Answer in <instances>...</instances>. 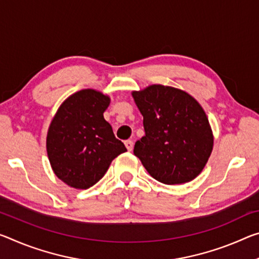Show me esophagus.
<instances>
[{"instance_id": "1", "label": "esophagus", "mask_w": 259, "mask_h": 259, "mask_svg": "<svg viewBox=\"0 0 259 259\" xmlns=\"http://www.w3.org/2000/svg\"><path fill=\"white\" fill-rule=\"evenodd\" d=\"M124 145L126 147V150L133 151V149H134V142L133 141H130V139H128V141L124 142Z\"/></svg>"}]
</instances>
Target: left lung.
<instances>
[{"mask_svg":"<svg viewBox=\"0 0 259 259\" xmlns=\"http://www.w3.org/2000/svg\"><path fill=\"white\" fill-rule=\"evenodd\" d=\"M133 97L145 130L135 144V155L159 182H190L203 170L213 149L202 106L182 90L163 85L134 91Z\"/></svg>","mask_w":259,"mask_h":259,"instance_id":"1","label":"left lung"}]
</instances>
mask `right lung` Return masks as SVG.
I'll return each mask as SVG.
<instances>
[{"label":"right lung","mask_w":259,"mask_h":259,"mask_svg":"<svg viewBox=\"0 0 259 259\" xmlns=\"http://www.w3.org/2000/svg\"><path fill=\"white\" fill-rule=\"evenodd\" d=\"M110 99L92 89L73 93L57 109L47 134V154L55 175L69 187L96 184L126 149L104 118Z\"/></svg>","instance_id":"obj_1"}]
</instances>
